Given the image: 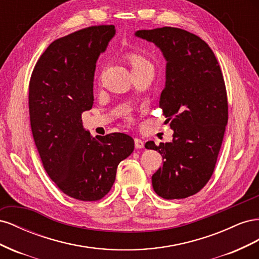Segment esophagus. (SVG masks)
I'll use <instances>...</instances> for the list:
<instances>
[{
  "instance_id": "esophagus-1",
  "label": "esophagus",
  "mask_w": 259,
  "mask_h": 259,
  "mask_svg": "<svg viewBox=\"0 0 259 259\" xmlns=\"http://www.w3.org/2000/svg\"><path fill=\"white\" fill-rule=\"evenodd\" d=\"M134 142H135V148H136V149H142V148L145 147V144H144V142H143L142 139L135 138Z\"/></svg>"
}]
</instances>
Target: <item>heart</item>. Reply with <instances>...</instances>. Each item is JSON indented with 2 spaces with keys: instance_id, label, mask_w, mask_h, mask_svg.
Returning a JSON list of instances; mask_svg holds the SVG:
<instances>
[{
  "instance_id": "obj_1",
  "label": "heart",
  "mask_w": 259,
  "mask_h": 259,
  "mask_svg": "<svg viewBox=\"0 0 259 259\" xmlns=\"http://www.w3.org/2000/svg\"><path fill=\"white\" fill-rule=\"evenodd\" d=\"M126 59L132 68L133 71H138V70L146 69V68H152L151 62L149 61L144 55L139 54L137 52H130L126 54Z\"/></svg>"
}]
</instances>
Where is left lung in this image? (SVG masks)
Segmentation results:
<instances>
[{
    "label": "left lung",
    "mask_w": 259,
    "mask_h": 259,
    "mask_svg": "<svg viewBox=\"0 0 259 259\" xmlns=\"http://www.w3.org/2000/svg\"><path fill=\"white\" fill-rule=\"evenodd\" d=\"M166 59L160 108L174 131L170 143L145 147L164 160L152 175L155 193L166 200L198 193L213 175L228 122V100L221 67L209 46L186 30L163 27L139 30Z\"/></svg>",
    "instance_id": "8db88e82"
}]
</instances>
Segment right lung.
<instances>
[{
  "mask_svg": "<svg viewBox=\"0 0 259 259\" xmlns=\"http://www.w3.org/2000/svg\"><path fill=\"white\" fill-rule=\"evenodd\" d=\"M114 34V26L103 25L57 38L29 83L31 131L44 169L62 192L81 201L103 199L119 163L134 151L131 136L93 138L82 124V113L93 107L96 61Z\"/></svg>",
  "mask_w": 259,
  "mask_h": 259,
  "instance_id": "right-lung-1",
  "label": "right lung"
}]
</instances>
